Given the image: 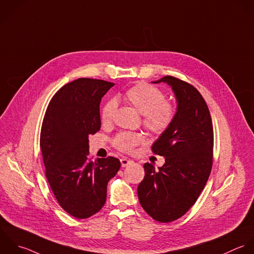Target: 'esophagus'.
<instances>
[{
	"label": "esophagus",
	"instance_id": "1",
	"mask_svg": "<svg viewBox=\"0 0 254 254\" xmlns=\"http://www.w3.org/2000/svg\"><path fill=\"white\" fill-rule=\"evenodd\" d=\"M121 163H122V167H127L128 165H131L133 163V161L130 159H127V158H122Z\"/></svg>",
	"mask_w": 254,
	"mask_h": 254
}]
</instances>
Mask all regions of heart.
I'll use <instances>...</instances> for the list:
<instances>
[{"label":"heart","mask_w":254,"mask_h":254,"mask_svg":"<svg viewBox=\"0 0 254 254\" xmlns=\"http://www.w3.org/2000/svg\"><path fill=\"white\" fill-rule=\"evenodd\" d=\"M123 98L143 116L144 127L154 134L164 133L175 119V105L172 102L166 101L163 91L153 85L138 83L129 88ZM116 110L117 101L115 99L108 100L101 110L102 122L110 124ZM143 142L144 137L139 133L121 132L114 138L115 146L125 152L132 151L135 146Z\"/></svg>","instance_id":"b5f03b06"}]
</instances>
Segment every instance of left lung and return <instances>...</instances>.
<instances>
[{"label":"left lung","instance_id":"8db88e82","mask_svg":"<svg viewBox=\"0 0 254 254\" xmlns=\"http://www.w3.org/2000/svg\"><path fill=\"white\" fill-rule=\"evenodd\" d=\"M152 83H166L175 95L177 109L170 127L152 144L165 158L155 169L145 163L137 187L143 210L155 221L170 223L187 213L203 191L213 165L214 130L209 108L192 85L172 76Z\"/></svg>","mask_w":254,"mask_h":254}]
</instances>
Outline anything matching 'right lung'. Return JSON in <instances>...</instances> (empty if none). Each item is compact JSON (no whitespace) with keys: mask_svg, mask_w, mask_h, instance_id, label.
<instances>
[{"mask_svg":"<svg viewBox=\"0 0 254 254\" xmlns=\"http://www.w3.org/2000/svg\"><path fill=\"white\" fill-rule=\"evenodd\" d=\"M115 84L80 78L66 84L46 109L40 148L45 175L61 208L77 219L98 213L106 203L109 181L121 162L109 156L89 159V135L101 128L100 104Z\"/></svg>","mask_w":254,"mask_h":254,"instance_id":"1","label":"right lung"}]
</instances>
